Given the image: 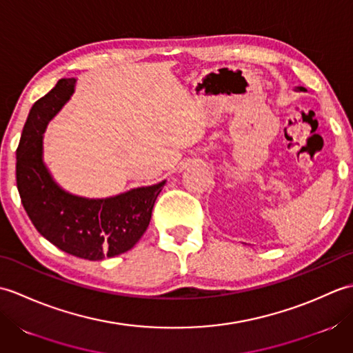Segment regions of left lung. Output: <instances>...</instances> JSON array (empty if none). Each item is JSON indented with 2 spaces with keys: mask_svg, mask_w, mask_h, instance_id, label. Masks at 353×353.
Masks as SVG:
<instances>
[{
  "mask_svg": "<svg viewBox=\"0 0 353 353\" xmlns=\"http://www.w3.org/2000/svg\"><path fill=\"white\" fill-rule=\"evenodd\" d=\"M297 89H299V91H305V88H302V86H299Z\"/></svg>",
  "mask_w": 353,
  "mask_h": 353,
  "instance_id": "left-lung-1",
  "label": "left lung"
}]
</instances>
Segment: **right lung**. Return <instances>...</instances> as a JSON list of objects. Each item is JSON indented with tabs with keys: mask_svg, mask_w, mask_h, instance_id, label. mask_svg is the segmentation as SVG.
Here are the masks:
<instances>
[{
	"mask_svg": "<svg viewBox=\"0 0 353 353\" xmlns=\"http://www.w3.org/2000/svg\"><path fill=\"white\" fill-rule=\"evenodd\" d=\"M76 79H62L37 100L17 150V185L28 219L51 244L72 256L100 261L121 254L147 230L165 181L109 199H85L63 191L42 161V134L70 100Z\"/></svg>",
	"mask_w": 353,
	"mask_h": 353,
	"instance_id": "1",
	"label": "right lung"
}]
</instances>
